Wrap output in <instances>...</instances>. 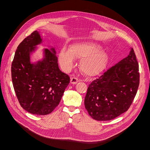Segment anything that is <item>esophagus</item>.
I'll list each match as a JSON object with an SVG mask.
<instances>
[{
    "label": "esophagus",
    "mask_w": 150,
    "mask_h": 150,
    "mask_svg": "<svg viewBox=\"0 0 150 150\" xmlns=\"http://www.w3.org/2000/svg\"><path fill=\"white\" fill-rule=\"evenodd\" d=\"M79 80L76 77H71L70 78V83L72 84H76L77 83V82H78Z\"/></svg>",
    "instance_id": "obj_1"
}]
</instances>
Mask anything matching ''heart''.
<instances>
[{
	"mask_svg": "<svg viewBox=\"0 0 150 150\" xmlns=\"http://www.w3.org/2000/svg\"><path fill=\"white\" fill-rule=\"evenodd\" d=\"M59 62L66 70L74 66V58H81L79 62L81 72L89 76L95 75L103 70L109 60L108 54L102 47L90 42H76L69 47V50L62 48L59 55Z\"/></svg>",
	"mask_w": 150,
	"mask_h": 150,
	"instance_id": "b5f03b06",
	"label": "heart"
}]
</instances>
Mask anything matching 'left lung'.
Segmentation results:
<instances>
[{
  "mask_svg": "<svg viewBox=\"0 0 150 150\" xmlns=\"http://www.w3.org/2000/svg\"><path fill=\"white\" fill-rule=\"evenodd\" d=\"M139 78V64L131 49L127 58L89 84L84 106L89 115L107 121L127 111L137 93Z\"/></svg>",
  "mask_w": 150,
  "mask_h": 150,
  "instance_id": "obj_1",
  "label": "left lung"
}]
</instances>
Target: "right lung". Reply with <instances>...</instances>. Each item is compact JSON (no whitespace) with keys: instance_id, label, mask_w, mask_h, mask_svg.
Returning a JSON list of instances; mask_svg holds the SVG:
<instances>
[{"instance_id":"right-lung-1","label":"right lung","mask_w":150,"mask_h":150,"mask_svg":"<svg viewBox=\"0 0 150 150\" xmlns=\"http://www.w3.org/2000/svg\"><path fill=\"white\" fill-rule=\"evenodd\" d=\"M42 42L37 30L19 44L11 64L13 88L21 107L31 114L47 115L59 103L70 77L59 70L55 50L45 49V58L30 62V53Z\"/></svg>"}]
</instances>
